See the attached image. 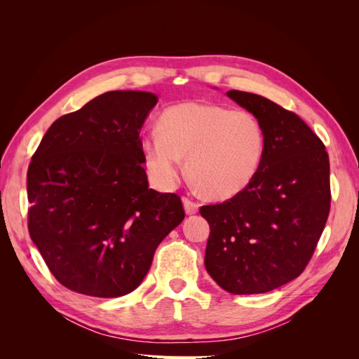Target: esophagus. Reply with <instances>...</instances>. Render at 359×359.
Instances as JSON below:
<instances>
[{
	"label": "esophagus",
	"mask_w": 359,
	"mask_h": 359,
	"mask_svg": "<svg viewBox=\"0 0 359 359\" xmlns=\"http://www.w3.org/2000/svg\"><path fill=\"white\" fill-rule=\"evenodd\" d=\"M184 203V210H186L187 214H196L199 211V203L191 201L190 198H182Z\"/></svg>",
	"instance_id": "esophagus-1"
}]
</instances>
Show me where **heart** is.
Wrapping results in <instances>:
<instances>
[{
    "label": "heart",
    "mask_w": 359,
    "mask_h": 359,
    "mask_svg": "<svg viewBox=\"0 0 359 359\" xmlns=\"http://www.w3.org/2000/svg\"><path fill=\"white\" fill-rule=\"evenodd\" d=\"M140 148L148 175L158 187L175 186L182 157L189 155L187 175L194 187L210 199H229L257 177L266 133L253 112L186 102L161 112L157 130L142 137Z\"/></svg>",
    "instance_id": "1"
}]
</instances>
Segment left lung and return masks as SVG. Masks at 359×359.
Returning <instances> with one entry per match:
<instances>
[{
  "label": "left lung",
  "mask_w": 359,
  "mask_h": 359,
  "mask_svg": "<svg viewBox=\"0 0 359 359\" xmlns=\"http://www.w3.org/2000/svg\"><path fill=\"white\" fill-rule=\"evenodd\" d=\"M226 94L262 121L266 151L245 190L201 208L211 229L205 268L229 293H264L301 276L316 250L331 206L330 158L295 112L257 94Z\"/></svg>",
  "instance_id": "obj_1"
}]
</instances>
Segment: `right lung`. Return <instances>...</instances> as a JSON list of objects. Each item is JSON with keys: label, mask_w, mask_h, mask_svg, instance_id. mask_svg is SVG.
I'll return each mask as SVG.
<instances>
[{"label": "right lung", "mask_w": 359, "mask_h": 359, "mask_svg": "<svg viewBox=\"0 0 359 359\" xmlns=\"http://www.w3.org/2000/svg\"><path fill=\"white\" fill-rule=\"evenodd\" d=\"M157 97L109 91L60 116L32 154L28 231L60 283L88 297L135 290L184 220L181 198L148 189L139 132Z\"/></svg>", "instance_id": "right-lung-1"}]
</instances>
